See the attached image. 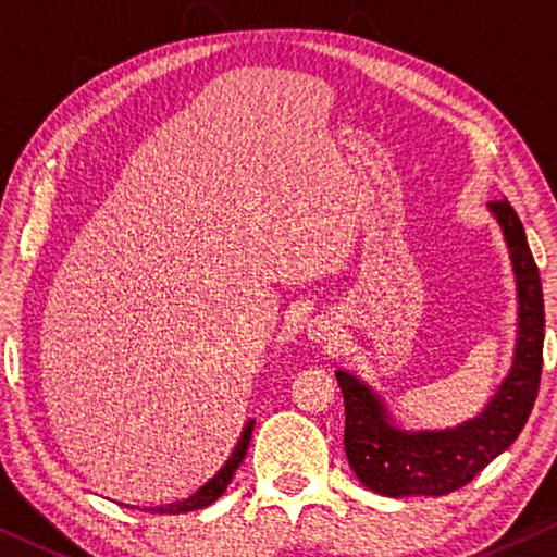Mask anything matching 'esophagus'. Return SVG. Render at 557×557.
<instances>
[{
    "mask_svg": "<svg viewBox=\"0 0 557 557\" xmlns=\"http://www.w3.org/2000/svg\"><path fill=\"white\" fill-rule=\"evenodd\" d=\"M309 337L314 339V342H326V339H332V326H330V322H311L309 324Z\"/></svg>",
    "mask_w": 557,
    "mask_h": 557,
    "instance_id": "34e87169",
    "label": "esophagus"
}]
</instances>
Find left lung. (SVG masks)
Instances as JSON below:
<instances>
[{"instance_id": "left-lung-1", "label": "left lung", "mask_w": 557, "mask_h": 557, "mask_svg": "<svg viewBox=\"0 0 557 557\" xmlns=\"http://www.w3.org/2000/svg\"><path fill=\"white\" fill-rule=\"evenodd\" d=\"M490 210L505 233L520 301L512 370L490 406L456 429L403 431L372 387L345 370L337 372L345 395L347 461L357 479L383 497H444L461 490L515 444L535 406L545 339L543 284L512 205L492 200Z\"/></svg>"}]
</instances>
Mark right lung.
Returning <instances> with one entry per match:
<instances>
[{
  "mask_svg": "<svg viewBox=\"0 0 557 557\" xmlns=\"http://www.w3.org/2000/svg\"><path fill=\"white\" fill-rule=\"evenodd\" d=\"M253 423L256 421H248L246 423V429H243V436L238 441V446H235V451H233L231 459L225 461V467L220 469L218 474L212 476L208 484L200 486V490H197L193 497H187V499H182V502H174V505H166V507H149V512L151 515H185V512H193V509H202V507L212 505V502H215L220 494L227 490V484L233 482V474H235V471H238L240 461L246 459L250 436H253Z\"/></svg>",
  "mask_w": 557,
  "mask_h": 557,
  "instance_id": "obj_1",
  "label": "right lung"
}]
</instances>
